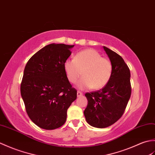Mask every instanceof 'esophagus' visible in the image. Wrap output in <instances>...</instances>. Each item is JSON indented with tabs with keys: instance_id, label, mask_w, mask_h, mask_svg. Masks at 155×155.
Instances as JSON below:
<instances>
[{
	"instance_id": "esophagus-1",
	"label": "esophagus",
	"mask_w": 155,
	"mask_h": 155,
	"mask_svg": "<svg viewBox=\"0 0 155 155\" xmlns=\"http://www.w3.org/2000/svg\"><path fill=\"white\" fill-rule=\"evenodd\" d=\"M82 95H83V94H82V93H81V91H78L77 92V96H78V97H80V96H81Z\"/></svg>"
}]
</instances>
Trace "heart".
<instances>
[{"instance_id":"heart-1","label":"heart","mask_w":155,"mask_h":155,"mask_svg":"<svg viewBox=\"0 0 155 155\" xmlns=\"http://www.w3.org/2000/svg\"><path fill=\"white\" fill-rule=\"evenodd\" d=\"M64 70L69 81L78 84L80 89H100L105 87L111 79L113 71L111 61L103 58L97 51L86 49L78 53L74 60H67Z\"/></svg>"}]
</instances>
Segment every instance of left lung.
I'll return each instance as SVG.
<instances>
[{
    "label": "left lung",
    "mask_w": 155,
    "mask_h": 155,
    "mask_svg": "<svg viewBox=\"0 0 155 155\" xmlns=\"http://www.w3.org/2000/svg\"><path fill=\"white\" fill-rule=\"evenodd\" d=\"M112 64L111 79L100 90L86 93L87 107L84 110L86 121L97 128L111 126L121 118L130 97L129 68L121 56L104 46Z\"/></svg>",
    "instance_id": "8db88e82"
}]
</instances>
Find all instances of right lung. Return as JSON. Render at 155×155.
Segmentation results:
<instances>
[{"instance_id":"right-lung-1","label":"right lung","mask_w":155,"mask_h":155,"mask_svg":"<svg viewBox=\"0 0 155 155\" xmlns=\"http://www.w3.org/2000/svg\"><path fill=\"white\" fill-rule=\"evenodd\" d=\"M74 46L50 44L33 55L25 66L20 94L30 119L42 129L62 126L68 109L77 98L64 70Z\"/></svg>"}]
</instances>
